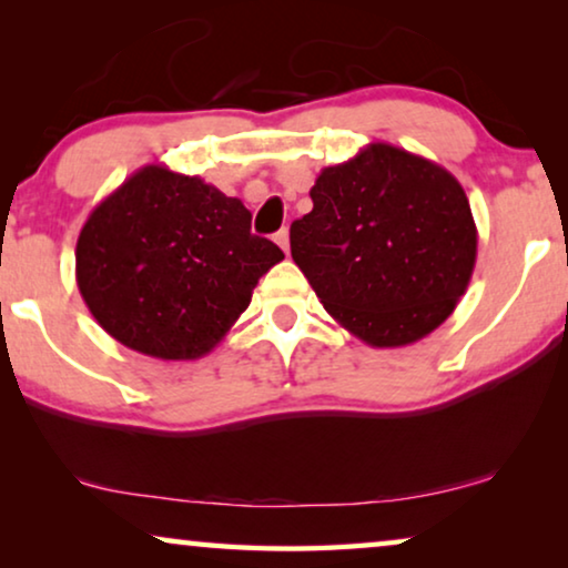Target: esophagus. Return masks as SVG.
<instances>
[{"label":"esophagus","mask_w":568,"mask_h":568,"mask_svg":"<svg viewBox=\"0 0 568 568\" xmlns=\"http://www.w3.org/2000/svg\"><path fill=\"white\" fill-rule=\"evenodd\" d=\"M274 240H276V245L282 247L284 253H290V230H278L276 235H274Z\"/></svg>","instance_id":"esophagus-1"}]
</instances>
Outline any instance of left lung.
<instances>
[{
    "label": "left lung",
    "instance_id": "1",
    "mask_svg": "<svg viewBox=\"0 0 568 568\" xmlns=\"http://www.w3.org/2000/svg\"><path fill=\"white\" fill-rule=\"evenodd\" d=\"M313 212L292 222V258L317 300L367 346L429 336L468 290L478 230L453 173L372 142L323 168Z\"/></svg>",
    "mask_w": 568,
    "mask_h": 568
}]
</instances>
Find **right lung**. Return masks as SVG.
<instances>
[{
	"instance_id": "right-lung-1",
	"label": "right lung",
	"mask_w": 568,
	"mask_h": 568,
	"mask_svg": "<svg viewBox=\"0 0 568 568\" xmlns=\"http://www.w3.org/2000/svg\"><path fill=\"white\" fill-rule=\"evenodd\" d=\"M74 258L100 328L144 356L185 362L227 336L284 253L253 235L240 199L144 165L92 209Z\"/></svg>"
}]
</instances>
